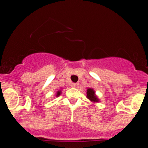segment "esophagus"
Instances as JSON below:
<instances>
[{"mask_svg":"<svg viewBox=\"0 0 148 148\" xmlns=\"http://www.w3.org/2000/svg\"><path fill=\"white\" fill-rule=\"evenodd\" d=\"M71 86L73 88H77L78 87V83H73L71 84Z\"/></svg>","mask_w":148,"mask_h":148,"instance_id":"1","label":"esophagus"}]
</instances>
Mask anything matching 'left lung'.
Masks as SVG:
<instances>
[{"mask_svg": "<svg viewBox=\"0 0 148 148\" xmlns=\"http://www.w3.org/2000/svg\"><path fill=\"white\" fill-rule=\"evenodd\" d=\"M87 98L92 103H98L100 101L99 97L95 95L94 89L90 88V87H88L87 89Z\"/></svg>", "mask_w": 148, "mask_h": 148, "instance_id": "left-lung-1", "label": "left lung"}]
</instances>
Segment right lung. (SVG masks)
I'll use <instances>...</instances> for the list:
<instances>
[{"label": "right lung", "mask_w": 148, "mask_h": 148, "mask_svg": "<svg viewBox=\"0 0 148 148\" xmlns=\"http://www.w3.org/2000/svg\"><path fill=\"white\" fill-rule=\"evenodd\" d=\"M61 94V90H58V91H57V93H56V97H58Z\"/></svg>", "instance_id": "add662e5"}]
</instances>
